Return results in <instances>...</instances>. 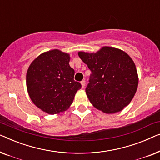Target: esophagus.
Masks as SVG:
<instances>
[{
  "instance_id": "obj_1",
  "label": "esophagus",
  "mask_w": 160,
  "mask_h": 160,
  "mask_svg": "<svg viewBox=\"0 0 160 160\" xmlns=\"http://www.w3.org/2000/svg\"><path fill=\"white\" fill-rule=\"evenodd\" d=\"M81 84H82V88H84L85 85H86V82H85V80H82V82H81Z\"/></svg>"
}]
</instances>
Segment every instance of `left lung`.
Returning a JSON list of instances; mask_svg holds the SVG:
<instances>
[{
	"label": "left lung",
	"instance_id": "obj_1",
	"mask_svg": "<svg viewBox=\"0 0 160 160\" xmlns=\"http://www.w3.org/2000/svg\"><path fill=\"white\" fill-rule=\"evenodd\" d=\"M92 73L86 94L93 106L106 113L121 111L136 92L138 76L132 58L122 50L103 47L95 53L78 52Z\"/></svg>",
	"mask_w": 160,
	"mask_h": 160
}]
</instances>
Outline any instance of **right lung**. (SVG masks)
Here are the masks:
<instances>
[{
	"instance_id": "1",
	"label": "right lung",
	"mask_w": 160,
	"mask_h": 160,
	"mask_svg": "<svg viewBox=\"0 0 160 160\" xmlns=\"http://www.w3.org/2000/svg\"><path fill=\"white\" fill-rule=\"evenodd\" d=\"M70 54L59 49L43 52L28 68L26 85L32 102L43 112L58 114L66 111L82 85L73 79Z\"/></svg>"
}]
</instances>
